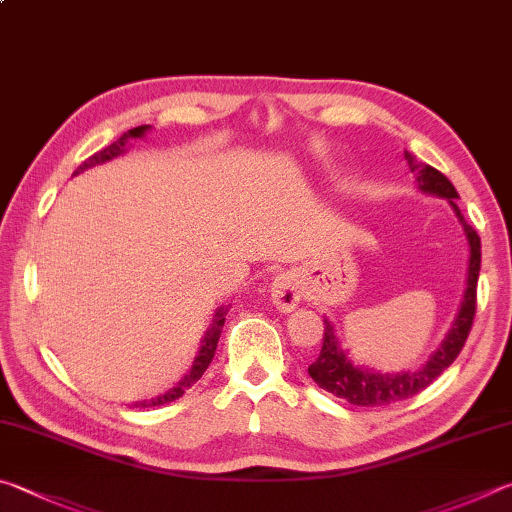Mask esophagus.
Listing matches in <instances>:
<instances>
[{
	"mask_svg": "<svg viewBox=\"0 0 512 512\" xmlns=\"http://www.w3.org/2000/svg\"><path fill=\"white\" fill-rule=\"evenodd\" d=\"M270 299L281 312H292L301 301V285L292 272L276 274L270 283Z\"/></svg>",
	"mask_w": 512,
	"mask_h": 512,
	"instance_id": "obj_1",
	"label": "esophagus"
}]
</instances>
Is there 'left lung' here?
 <instances>
[{"label":"left lung","instance_id":"1","mask_svg":"<svg viewBox=\"0 0 512 512\" xmlns=\"http://www.w3.org/2000/svg\"><path fill=\"white\" fill-rule=\"evenodd\" d=\"M405 159L409 164L411 173H416L418 188L423 193L445 197L447 202L459 218L465 238H468L470 258H468V276H465V290L459 312L452 321V328L447 330L443 344L436 348L434 355L429 357L427 364L420 366L418 371H402V373H380L366 366L353 364L351 357L344 353L342 344L335 335V326L330 319H324V346L315 362L308 366L310 378L315 380L321 389L333 393L337 398H344L357 407H382L391 405V402L407 400L416 396L423 389H427L438 375H441L447 366H450L456 357H459L465 339L470 335L474 310H477V281L481 270V238L474 231L456 206L459 193L452 186L450 179L436 168L418 161L411 152L405 150Z\"/></svg>","mask_w":512,"mask_h":512}]
</instances>
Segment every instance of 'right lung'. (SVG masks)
<instances>
[{
  "instance_id": "right-lung-1",
  "label": "right lung",
  "mask_w": 512,
  "mask_h": 512,
  "mask_svg": "<svg viewBox=\"0 0 512 512\" xmlns=\"http://www.w3.org/2000/svg\"><path fill=\"white\" fill-rule=\"evenodd\" d=\"M148 130H150V125H139V128H132V130H128V132H123L121 137L112 143V146L103 148L101 152H96V155H92L87 161H83V164L78 166V170H76L74 175L83 173V170L92 168V166H96V164H105V161H110V159H114V157L123 155V152L128 150V143H130L132 139H141L143 134H146ZM227 312H229V306H220L218 310H215L213 324H211V328L204 333V339L200 342V351H197L195 360H193V366H191V369H188V373L184 375V378L179 380L173 389H168V391L164 393V396H157V398H152V400L134 402L132 407L146 409V407L166 405V402H173V400H177V398H182L184 391L191 389L193 384L202 378L204 371L209 369V364H211L213 355H215V348H218V339H220L222 326H224V317H227Z\"/></svg>"
}]
</instances>
